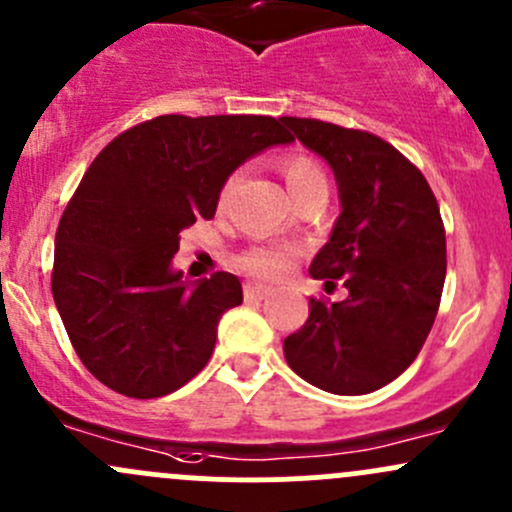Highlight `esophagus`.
Returning a JSON list of instances; mask_svg holds the SVG:
<instances>
[{
    "instance_id": "34e87169",
    "label": "esophagus",
    "mask_w": 512,
    "mask_h": 512,
    "mask_svg": "<svg viewBox=\"0 0 512 512\" xmlns=\"http://www.w3.org/2000/svg\"><path fill=\"white\" fill-rule=\"evenodd\" d=\"M272 294V287L267 285H245V299H267Z\"/></svg>"
}]
</instances>
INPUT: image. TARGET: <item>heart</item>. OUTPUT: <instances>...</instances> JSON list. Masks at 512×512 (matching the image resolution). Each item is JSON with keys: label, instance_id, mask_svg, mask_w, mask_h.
I'll use <instances>...</instances> for the list:
<instances>
[{"label": "heart", "instance_id": "obj_1", "mask_svg": "<svg viewBox=\"0 0 512 512\" xmlns=\"http://www.w3.org/2000/svg\"><path fill=\"white\" fill-rule=\"evenodd\" d=\"M282 175H285V183L289 193L294 195V200H299L302 195L314 193V190H327V175L319 168V163L314 158L304 156V153H292V156L282 158ZM235 178H230L225 183L223 193H220V203H225L227 195H230ZM297 257V250L287 245H255L250 250L242 252L240 265L245 267L250 275L257 277H280L285 275L292 265V260Z\"/></svg>", "mask_w": 512, "mask_h": 512}]
</instances>
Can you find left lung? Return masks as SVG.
I'll use <instances>...</instances> for the list:
<instances>
[{"instance_id": "left-lung-1", "label": "left lung", "mask_w": 512, "mask_h": 512, "mask_svg": "<svg viewBox=\"0 0 512 512\" xmlns=\"http://www.w3.org/2000/svg\"><path fill=\"white\" fill-rule=\"evenodd\" d=\"M282 123L334 170L342 213L309 275L349 292L309 299L285 359L317 389L369 394L409 369L433 327L446 282L441 210L421 170L384 138L317 118Z\"/></svg>"}]
</instances>
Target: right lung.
<instances>
[{
	"mask_svg": "<svg viewBox=\"0 0 512 512\" xmlns=\"http://www.w3.org/2000/svg\"><path fill=\"white\" fill-rule=\"evenodd\" d=\"M280 121L170 113L123 131L89 165L56 230L51 294L103 386L158 399L208 364L242 285L230 272L183 280L173 255L185 227L213 218L237 165L294 141Z\"/></svg>",
	"mask_w": 512,
	"mask_h": 512,
	"instance_id": "right-lung-1",
	"label": "right lung"
}]
</instances>
